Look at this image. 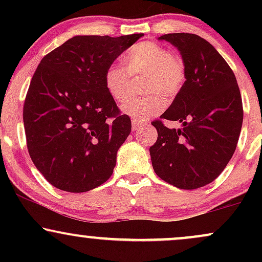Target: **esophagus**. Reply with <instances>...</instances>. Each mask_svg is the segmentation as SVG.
I'll return each mask as SVG.
<instances>
[{
	"label": "esophagus",
	"instance_id": "1",
	"mask_svg": "<svg viewBox=\"0 0 262 262\" xmlns=\"http://www.w3.org/2000/svg\"><path fill=\"white\" fill-rule=\"evenodd\" d=\"M144 125H145L144 123L137 121V119H133V121H132V129H133V130H139L140 128L144 127Z\"/></svg>",
	"mask_w": 262,
	"mask_h": 262
}]
</instances>
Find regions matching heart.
Listing matches in <instances>:
<instances>
[{
	"label": "heart",
	"instance_id": "1",
	"mask_svg": "<svg viewBox=\"0 0 262 262\" xmlns=\"http://www.w3.org/2000/svg\"><path fill=\"white\" fill-rule=\"evenodd\" d=\"M145 75L144 92L149 95L130 98L122 104V112L144 122L164 110L165 100H172L185 85L186 69L179 56L171 55L164 45L155 41H141L133 45L124 56V69L110 65L104 71L103 82L108 95L114 101L127 98L129 76Z\"/></svg>",
	"mask_w": 262,
	"mask_h": 262
}]
</instances>
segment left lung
<instances>
[{
  "instance_id": "obj_1",
  "label": "left lung",
  "mask_w": 262,
  "mask_h": 262,
  "mask_svg": "<svg viewBox=\"0 0 262 262\" xmlns=\"http://www.w3.org/2000/svg\"><path fill=\"white\" fill-rule=\"evenodd\" d=\"M180 52L186 69L182 90L160 118L181 129L152 122L158 140L150 146L155 173L182 189L214 181L235 151L243 124V103L229 65L212 44L189 33L159 37Z\"/></svg>"
}]
</instances>
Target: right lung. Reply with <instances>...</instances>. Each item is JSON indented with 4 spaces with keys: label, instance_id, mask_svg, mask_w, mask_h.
<instances>
[{
    "label": "right lung",
    "instance_id": "add662e5",
    "mask_svg": "<svg viewBox=\"0 0 262 262\" xmlns=\"http://www.w3.org/2000/svg\"><path fill=\"white\" fill-rule=\"evenodd\" d=\"M143 35H75L41 59L23 123L33 164L54 187L80 193L112 176L132 122L108 95L104 71Z\"/></svg>",
    "mask_w": 262,
    "mask_h": 262
}]
</instances>
